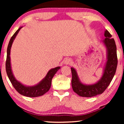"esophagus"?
Segmentation results:
<instances>
[{
    "label": "esophagus",
    "mask_w": 124,
    "mask_h": 124,
    "mask_svg": "<svg viewBox=\"0 0 124 124\" xmlns=\"http://www.w3.org/2000/svg\"><path fill=\"white\" fill-rule=\"evenodd\" d=\"M72 63V59H69V58H68V59H67L65 60V64H71Z\"/></svg>",
    "instance_id": "esophagus-1"
}]
</instances>
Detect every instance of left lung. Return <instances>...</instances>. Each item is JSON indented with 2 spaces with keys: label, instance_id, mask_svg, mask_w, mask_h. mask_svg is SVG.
<instances>
[{
  "label": "left lung",
  "instance_id": "1",
  "mask_svg": "<svg viewBox=\"0 0 124 124\" xmlns=\"http://www.w3.org/2000/svg\"><path fill=\"white\" fill-rule=\"evenodd\" d=\"M104 36L106 38L103 42L107 49V61L104 73L99 81L94 85H84L79 81L76 70L71 68L73 90L76 94L82 97H92L102 94L109 86L116 73L117 65L116 43L114 39L111 38L112 35L107 30L105 31Z\"/></svg>",
  "mask_w": 124,
  "mask_h": 124
}]
</instances>
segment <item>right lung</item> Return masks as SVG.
Returning a JSON list of instances; mask_svg holds the SVG:
<instances>
[{"mask_svg": "<svg viewBox=\"0 0 124 124\" xmlns=\"http://www.w3.org/2000/svg\"><path fill=\"white\" fill-rule=\"evenodd\" d=\"M21 28H20L17 31L15 32L13 36L11 37V39L9 40V44L8 45L7 47V59L6 62V72L7 74V76L9 78L11 84L16 90L21 95H23V96H28V97H37L43 95L46 93H47L51 87V81L52 79L53 78L54 76L56 74V73L57 72V70L59 69H60V67H56L55 68L51 69L47 73L46 76L45 78L42 80L41 82H39L37 85L31 86V87H27L23 85L20 82H18L15 79L14 76L13 75L12 72L11 70V60H10V51L13 42V40L15 39V37H16L18 31L21 29Z\"/></svg>", "mask_w": 124, "mask_h": 124, "instance_id": "add662e5", "label": "right lung"}]
</instances>
